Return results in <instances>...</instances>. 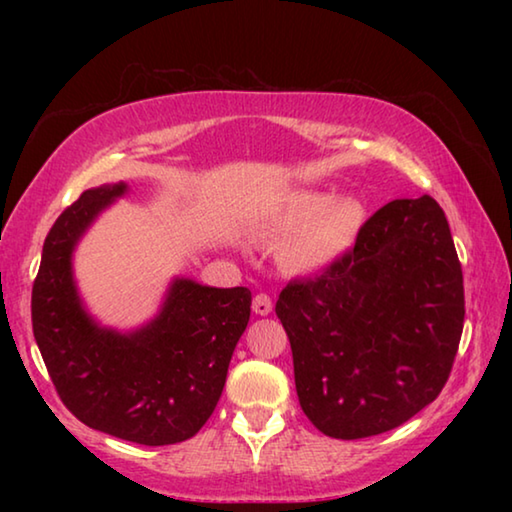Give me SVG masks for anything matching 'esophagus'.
Here are the masks:
<instances>
[{
  "instance_id": "obj_1",
  "label": "esophagus",
  "mask_w": 512,
  "mask_h": 512,
  "mask_svg": "<svg viewBox=\"0 0 512 512\" xmlns=\"http://www.w3.org/2000/svg\"><path fill=\"white\" fill-rule=\"evenodd\" d=\"M253 311L257 316H268L273 311V302L266 293H259V296L253 298Z\"/></svg>"
}]
</instances>
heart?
Here are the masks:
<instances>
[{
  "mask_svg": "<svg viewBox=\"0 0 512 512\" xmlns=\"http://www.w3.org/2000/svg\"><path fill=\"white\" fill-rule=\"evenodd\" d=\"M368 223V205L357 194L300 187L275 198L255 223V237L282 244L277 264L289 275H318L352 253Z\"/></svg>",
  "mask_w": 512,
  "mask_h": 512,
  "instance_id": "b5f03b06",
  "label": "heart"
}]
</instances>
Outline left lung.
Returning a JSON list of instances; mask_svg holds the SVG:
<instances>
[{
    "label": "left lung",
    "instance_id": "1",
    "mask_svg": "<svg viewBox=\"0 0 512 512\" xmlns=\"http://www.w3.org/2000/svg\"><path fill=\"white\" fill-rule=\"evenodd\" d=\"M302 411L329 438L400 427L436 400L463 334L465 298L445 212L431 196L370 216L339 264L277 298Z\"/></svg>",
    "mask_w": 512,
    "mask_h": 512
}]
</instances>
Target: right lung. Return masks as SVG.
Listing matches in <instances>:
<instances>
[{
	"label": "right lung",
	"mask_w": 512,
	"mask_h": 512,
	"mask_svg": "<svg viewBox=\"0 0 512 512\" xmlns=\"http://www.w3.org/2000/svg\"><path fill=\"white\" fill-rule=\"evenodd\" d=\"M126 183L88 189L58 216L33 282V336L60 400L88 427L137 445L192 438L223 393L250 318L246 287L173 277L160 311L128 332L101 325L74 280V250Z\"/></svg>",
	"instance_id": "right-lung-1"
}]
</instances>
